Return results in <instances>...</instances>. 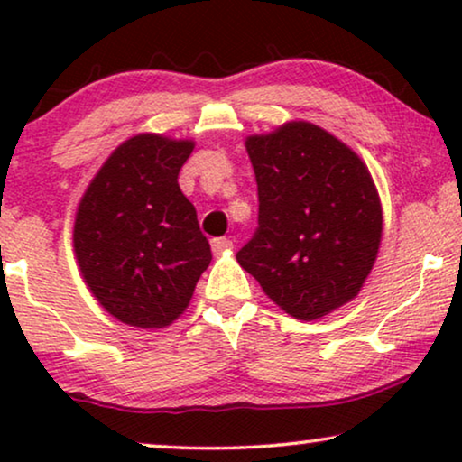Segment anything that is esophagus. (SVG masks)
Wrapping results in <instances>:
<instances>
[{
	"instance_id": "1",
	"label": "esophagus",
	"mask_w": 462,
	"mask_h": 462,
	"mask_svg": "<svg viewBox=\"0 0 462 462\" xmlns=\"http://www.w3.org/2000/svg\"><path fill=\"white\" fill-rule=\"evenodd\" d=\"M231 248H233V242L229 237L212 239V252H214V254H223V252L231 250Z\"/></svg>"
}]
</instances>
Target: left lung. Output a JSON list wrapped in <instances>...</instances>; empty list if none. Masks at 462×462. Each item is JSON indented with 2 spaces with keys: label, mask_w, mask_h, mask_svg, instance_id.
<instances>
[{
  "label": "left lung",
  "mask_w": 462,
  "mask_h": 462,
  "mask_svg": "<svg viewBox=\"0 0 462 462\" xmlns=\"http://www.w3.org/2000/svg\"><path fill=\"white\" fill-rule=\"evenodd\" d=\"M258 187V226L242 269L296 319L353 300L376 261L383 208L365 163L330 132L288 122L245 141Z\"/></svg>",
  "instance_id": "obj_1"
}]
</instances>
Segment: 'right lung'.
Wrapping results in <instances>:
<instances>
[{"mask_svg":"<svg viewBox=\"0 0 462 462\" xmlns=\"http://www.w3.org/2000/svg\"><path fill=\"white\" fill-rule=\"evenodd\" d=\"M193 141L138 134L113 151L86 189L73 245L106 313L136 328L170 326L212 261L198 212L179 187Z\"/></svg>","mask_w":462,"mask_h":462,"instance_id":"1","label":"right lung"}]
</instances>
